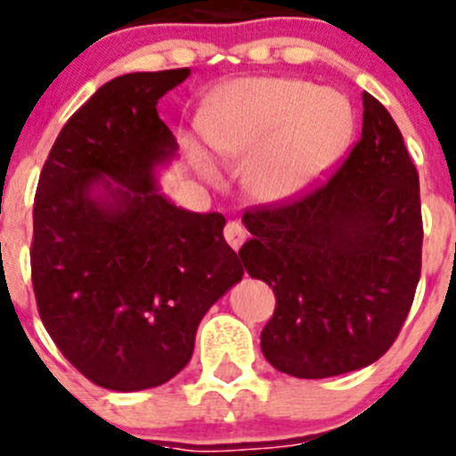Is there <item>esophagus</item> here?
<instances>
[{"mask_svg": "<svg viewBox=\"0 0 456 456\" xmlns=\"http://www.w3.org/2000/svg\"><path fill=\"white\" fill-rule=\"evenodd\" d=\"M224 240L229 242V247H232V249L238 251L242 247V242L247 240L245 227H242L238 220H232V223H227V227H224Z\"/></svg>", "mask_w": 456, "mask_h": 456, "instance_id": "esophagus-1", "label": "esophagus"}]
</instances>
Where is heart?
I'll return each instance as SVG.
<instances>
[{
  "label": "heart",
  "mask_w": 456,
  "mask_h": 456,
  "mask_svg": "<svg viewBox=\"0 0 456 456\" xmlns=\"http://www.w3.org/2000/svg\"><path fill=\"white\" fill-rule=\"evenodd\" d=\"M200 132L216 159L242 165L245 190L262 205H282L338 163L355 132V114L339 92L300 79L233 81L202 110ZM205 178L218 172L199 156Z\"/></svg>",
  "instance_id": "1"
}]
</instances>
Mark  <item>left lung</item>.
I'll return each mask as SVG.
<instances>
[{
	"label": "left lung",
	"mask_w": 456,
	"mask_h": 456,
	"mask_svg": "<svg viewBox=\"0 0 456 456\" xmlns=\"http://www.w3.org/2000/svg\"><path fill=\"white\" fill-rule=\"evenodd\" d=\"M362 101V139L326 185L242 216L254 236L240 249L247 273L278 300L262 329V355L302 379L379 360L419 282V176L388 110L369 92Z\"/></svg>",
	"instance_id": "8db88e82"
}]
</instances>
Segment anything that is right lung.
I'll return each instance as SVG.
<instances>
[{"instance_id": "1", "label": "right lung", "mask_w": 456, "mask_h": 456, "mask_svg": "<svg viewBox=\"0 0 456 456\" xmlns=\"http://www.w3.org/2000/svg\"><path fill=\"white\" fill-rule=\"evenodd\" d=\"M190 72H130L101 86L59 132L37 185L30 266L41 322L77 370L118 393L185 369L200 320L245 275L224 216L183 209L159 185L178 142L156 105Z\"/></svg>"}]
</instances>
